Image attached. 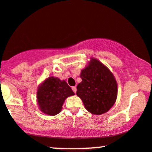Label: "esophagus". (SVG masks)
I'll list each match as a JSON object with an SVG mask.
<instances>
[{"label": "esophagus", "instance_id": "34e87169", "mask_svg": "<svg viewBox=\"0 0 152 152\" xmlns=\"http://www.w3.org/2000/svg\"><path fill=\"white\" fill-rule=\"evenodd\" d=\"M72 90H73V91H74V93L76 94V86H73L72 87Z\"/></svg>", "mask_w": 152, "mask_h": 152}]
</instances>
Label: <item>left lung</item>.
<instances>
[{
	"instance_id": "left-lung-1",
	"label": "left lung",
	"mask_w": 152,
	"mask_h": 152,
	"mask_svg": "<svg viewBox=\"0 0 152 152\" xmlns=\"http://www.w3.org/2000/svg\"><path fill=\"white\" fill-rule=\"evenodd\" d=\"M80 77L82 81L77 86L76 95L86 109L96 115L107 112L117 97V83L111 71L97 59L91 58Z\"/></svg>"
}]
</instances>
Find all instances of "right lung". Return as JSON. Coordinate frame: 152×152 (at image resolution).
I'll return each mask as SVG.
<instances>
[{"label":"right lung","mask_w":152,"mask_h":152,"mask_svg":"<svg viewBox=\"0 0 152 152\" xmlns=\"http://www.w3.org/2000/svg\"><path fill=\"white\" fill-rule=\"evenodd\" d=\"M73 95L74 91L64 80L50 76L38 87V107L44 114L54 116L61 112L66 99Z\"/></svg>","instance_id":"1"}]
</instances>
